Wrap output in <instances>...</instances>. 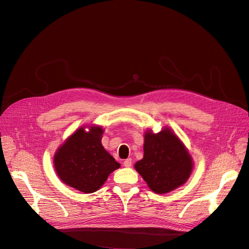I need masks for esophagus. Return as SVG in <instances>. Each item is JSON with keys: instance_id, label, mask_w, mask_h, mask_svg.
Listing matches in <instances>:
<instances>
[{"instance_id": "1", "label": "esophagus", "mask_w": 249, "mask_h": 249, "mask_svg": "<svg viewBox=\"0 0 249 249\" xmlns=\"http://www.w3.org/2000/svg\"><path fill=\"white\" fill-rule=\"evenodd\" d=\"M124 167H131L132 166V159H126L124 161Z\"/></svg>"}]
</instances>
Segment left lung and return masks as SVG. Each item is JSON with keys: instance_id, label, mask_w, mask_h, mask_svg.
Instances as JSON below:
<instances>
[{"instance_id": "obj_1", "label": "left lung", "mask_w": 249, "mask_h": 249, "mask_svg": "<svg viewBox=\"0 0 249 249\" xmlns=\"http://www.w3.org/2000/svg\"><path fill=\"white\" fill-rule=\"evenodd\" d=\"M144 156L135 168L150 190L167 193L182 186L192 171V159L183 143L169 129L144 137Z\"/></svg>"}]
</instances>
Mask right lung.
<instances>
[{
  "label": "right lung",
  "instance_id": "1",
  "mask_svg": "<svg viewBox=\"0 0 249 249\" xmlns=\"http://www.w3.org/2000/svg\"><path fill=\"white\" fill-rule=\"evenodd\" d=\"M102 127L86 132L81 127L57 150L54 159L58 177L81 192H95L112 171L120 167L101 142Z\"/></svg>",
  "mask_w": 249,
  "mask_h": 249
}]
</instances>
